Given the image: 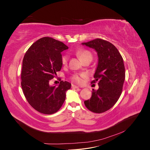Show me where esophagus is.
<instances>
[{
  "mask_svg": "<svg viewBox=\"0 0 150 150\" xmlns=\"http://www.w3.org/2000/svg\"><path fill=\"white\" fill-rule=\"evenodd\" d=\"M71 88H72V89H76V88H79V86H76V85H74V84H72V86H71Z\"/></svg>",
  "mask_w": 150,
  "mask_h": 150,
  "instance_id": "1",
  "label": "esophagus"
}]
</instances>
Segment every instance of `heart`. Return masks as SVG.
<instances>
[{
    "mask_svg": "<svg viewBox=\"0 0 150 150\" xmlns=\"http://www.w3.org/2000/svg\"><path fill=\"white\" fill-rule=\"evenodd\" d=\"M77 54L79 56V59L81 61H83L84 59L88 57H92V54L89 51H87V50H83L80 49L77 52ZM68 61V56L67 55L62 56L61 58V62L63 65H66ZM87 74L86 73H81V74H75L71 76V80L73 82L81 84L83 82V79L86 78L87 77Z\"/></svg>",
    "mask_w": 150,
    "mask_h": 150,
    "instance_id": "obj_1",
    "label": "heart"
}]
</instances>
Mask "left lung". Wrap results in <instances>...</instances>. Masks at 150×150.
<instances>
[{"instance_id": "obj_1", "label": "left lung", "mask_w": 150, "mask_h": 150, "mask_svg": "<svg viewBox=\"0 0 150 150\" xmlns=\"http://www.w3.org/2000/svg\"><path fill=\"white\" fill-rule=\"evenodd\" d=\"M82 45L94 49L98 56L91 83L98 81L99 89H93L91 98L84 104L93 112H104L115 105L121 94L125 79L123 59L117 48L107 40L98 38Z\"/></svg>"}]
</instances>
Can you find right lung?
<instances>
[{
    "label": "right lung",
    "instance_id": "1",
    "mask_svg": "<svg viewBox=\"0 0 150 150\" xmlns=\"http://www.w3.org/2000/svg\"><path fill=\"white\" fill-rule=\"evenodd\" d=\"M68 49L64 43L51 38L38 40L25 52L21 72V86L30 105L46 115L56 112L71 87L67 81L50 86L49 81L61 69V52Z\"/></svg>",
    "mask_w": 150,
    "mask_h": 150
}]
</instances>
